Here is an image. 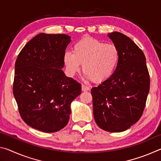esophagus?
<instances>
[{"label":"esophagus","instance_id":"esophagus-1","mask_svg":"<svg viewBox=\"0 0 161 161\" xmlns=\"http://www.w3.org/2000/svg\"><path fill=\"white\" fill-rule=\"evenodd\" d=\"M81 90L83 92H87L89 90V87L84 85V84H81Z\"/></svg>","mask_w":161,"mask_h":161}]
</instances>
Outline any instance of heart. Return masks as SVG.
Masks as SVG:
<instances>
[{"mask_svg":"<svg viewBox=\"0 0 161 161\" xmlns=\"http://www.w3.org/2000/svg\"><path fill=\"white\" fill-rule=\"evenodd\" d=\"M73 53L64 55V63L68 74L74 76L80 71L84 77L95 83H102L109 79L116 69L120 52L115 45L107 44L93 37H84L73 47Z\"/></svg>","mask_w":161,"mask_h":161,"instance_id":"obj_1","label":"heart"}]
</instances>
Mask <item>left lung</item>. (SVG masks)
I'll list each match as a JSON object with an SVG mask.
<instances>
[{
	"label": "left lung",
	"instance_id": "8db88e82",
	"mask_svg": "<svg viewBox=\"0 0 161 161\" xmlns=\"http://www.w3.org/2000/svg\"><path fill=\"white\" fill-rule=\"evenodd\" d=\"M119 48L116 69L107 80L93 87L94 117L98 126L108 132H121L142 116L150 89V76L143 51L126 35H108Z\"/></svg>",
	"mask_w": 161,
	"mask_h": 161
}]
</instances>
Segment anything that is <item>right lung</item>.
<instances>
[{
    "mask_svg": "<svg viewBox=\"0 0 161 161\" xmlns=\"http://www.w3.org/2000/svg\"><path fill=\"white\" fill-rule=\"evenodd\" d=\"M70 37L40 33L27 43L15 64L13 95L21 118L42 132L61 130L69 122L71 103L81 84L65 76L64 55Z\"/></svg>",
    "mask_w": 161,
    "mask_h": 161,
    "instance_id": "obj_1",
    "label": "right lung"
}]
</instances>
